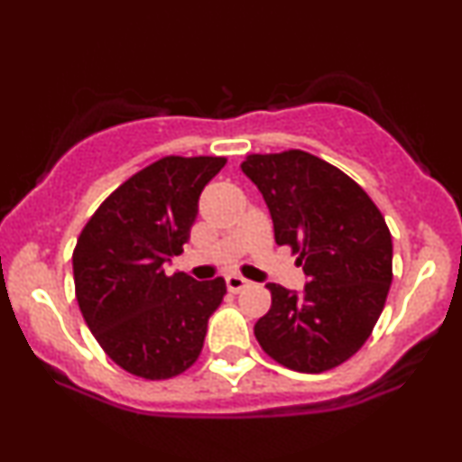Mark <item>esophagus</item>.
<instances>
[{
  "mask_svg": "<svg viewBox=\"0 0 462 462\" xmlns=\"http://www.w3.org/2000/svg\"><path fill=\"white\" fill-rule=\"evenodd\" d=\"M249 282L245 278H241V275H227L226 278V286H227V291H230V293H238V291H243L245 289Z\"/></svg>",
  "mask_w": 462,
  "mask_h": 462,
  "instance_id": "34e87169",
  "label": "esophagus"
}]
</instances>
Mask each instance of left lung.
<instances>
[{
  "instance_id": "left-lung-1",
  "label": "left lung",
  "mask_w": 462,
  "mask_h": 462,
  "mask_svg": "<svg viewBox=\"0 0 462 462\" xmlns=\"http://www.w3.org/2000/svg\"><path fill=\"white\" fill-rule=\"evenodd\" d=\"M241 169L263 193L275 243L300 254L309 278L300 293L267 284L272 309L254 326L258 343L301 374L346 363L369 338L393 280L384 217L352 178L312 153H252Z\"/></svg>"
}]
</instances>
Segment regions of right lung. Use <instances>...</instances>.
<instances>
[{
	"instance_id": "add662e5",
	"label": "right lung",
	"mask_w": 462,
	"mask_h": 462,
	"mask_svg": "<svg viewBox=\"0 0 462 462\" xmlns=\"http://www.w3.org/2000/svg\"><path fill=\"white\" fill-rule=\"evenodd\" d=\"M224 164L217 156L161 158L110 193L78 238L79 310L104 352L132 375L173 378L204 347L226 280L167 275L164 263L182 252L201 190Z\"/></svg>"
}]
</instances>
